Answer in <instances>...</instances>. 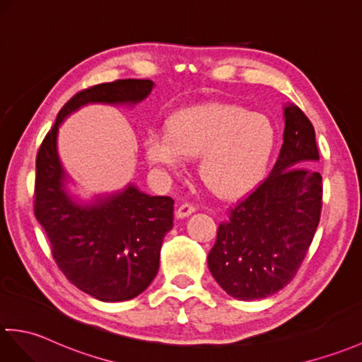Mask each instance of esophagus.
<instances>
[{
	"label": "esophagus",
	"instance_id": "1",
	"mask_svg": "<svg viewBox=\"0 0 362 362\" xmlns=\"http://www.w3.org/2000/svg\"><path fill=\"white\" fill-rule=\"evenodd\" d=\"M194 211H196L194 206L189 205V204H183L177 208V211H175V217H177V219H185V217L191 216Z\"/></svg>",
	"mask_w": 362,
	"mask_h": 362
}]
</instances>
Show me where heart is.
Here are the masks:
<instances>
[{"mask_svg": "<svg viewBox=\"0 0 362 362\" xmlns=\"http://www.w3.org/2000/svg\"><path fill=\"white\" fill-rule=\"evenodd\" d=\"M168 129L143 139L146 160L163 173L179 174L188 157L200 156L199 173L222 196H239L264 179L277 143L270 117L228 103H208L175 111Z\"/></svg>", "mask_w": 362, "mask_h": 362, "instance_id": "obj_1", "label": "heart"}]
</instances>
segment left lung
<instances>
[{
    "mask_svg": "<svg viewBox=\"0 0 362 362\" xmlns=\"http://www.w3.org/2000/svg\"><path fill=\"white\" fill-rule=\"evenodd\" d=\"M284 143L270 175L230 211L217 230L208 268L230 296L264 299L284 288L304 260L322 206L313 124L284 105Z\"/></svg>",
    "mask_w": 362,
    "mask_h": 362,
    "instance_id": "8db88e82",
    "label": "left lung"
}]
</instances>
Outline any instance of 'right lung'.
I'll list each match as a JSON object with an SVG mask.
<instances>
[{
	"mask_svg": "<svg viewBox=\"0 0 362 362\" xmlns=\"http://www.w3.org/2000/svg\"><path fill=\"white\" fill-rule=\"evenodd\" d=\"M154 86L151 80L128 78L78 92L58 112L37 156L33 206L55 262L75 287L103 302L129 300L154 281L163 239L173 228L174 200L149 196L132 182L90 199L74 194L58 156V128L88 105L134 107Z\"/></svg>",
	"mask_w": 362,
	"mask_h": 362,
	"instance_id": "obj_1",
	"label": "right lung"
}]
</instances>
